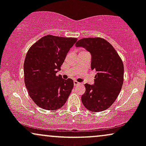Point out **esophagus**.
<instances>
[{
    "instance_id": "1",
    "label": "esophagus",
    "mask_w": 146,
    "mask_h": 146,
    "mask_svg": "<svg viewBox=\"0 0 146 146\" xmlns=\"http://www.w3.org/2000/svg\"><path fill=\"white\" fill-rule=\"evenodd\" d=\"M73 83H74V86H78V85L81 84L79 83L78 82H77V81H74V82H73Z\"/></svg>"
}]
</instances>
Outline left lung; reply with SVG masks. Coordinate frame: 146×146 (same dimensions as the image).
I'll list each match as a JSON object with an SVG mask.
<instances>
[{
  "mask_svg": "<svg viewBox=\"0 0 146 146\" xmlns=\"http://www.w3.org/2000/svg\"><path fill=\"white\" fill-rule=\"evenodd\" d=\"M75 46L90 52L91 69L97 72L94 84H84L83 105L93 112L108 109L116 100L123 85L124 68L121 59L113 46L101 38H82Z\"/></svg>",
  "mask_w": 146,
  "mask_h": 146,
  "instance_id": "left-lung-1",
  "label": "left lung"
}]
</instances>
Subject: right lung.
Wrapping results in <instances>:
<instances>
[{"label":"right lung","mask_w":146,"mask_h":146,"mask_svg":"<svg viewBox=\"0 0 146 146\" xmlns=\"http://www.w3.org/2000/svg\"><path fill=\"white\" fill-rule=\"evenodd\" d=\"M77 38L47 35L33 44L24 62L25 84L30 98L43 109H59L73 88L71 79L56 73L61 70L68 51Z\"/></svg>","instance_id":"add662e5"}]
</instances>
